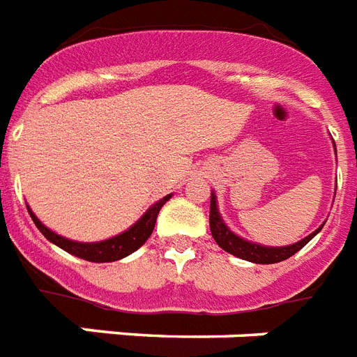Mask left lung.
<instances>
[{
	"label": "left lung",
	"instance_id": "left-lung-1",
	"mask_svg": "<svg viewBox=\"0 0 357 357\" xmlns=\"http://www.w3.org/2000/svg\"><path fill=\"white\" fill-rule=\"evenodd\" d=\"M324 227V225H322ZM322 227L314 230L312 234H309L307 238H303L298 243L287 245V247H264V245L252 243V241H247V239L239 238L230 230V228L225 225V221L221 219V213L217 209V198L211 192V202H209V228H211V236L217 241V245L225 249L227 252L234 255V257L241 258V260H247V262L255 264H277L287 260L292 255L303 249L309 241H311L314 236H317Z\"/></svg>",
	"mask_w": 357,
	"mask_h": 357
}]
</instances>
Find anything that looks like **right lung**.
Here are the masks:
<instances>
[{
	"mask_svg": "<svg viewBox=\"0 0 357 357\" xmlns=\"http://www.w3.org/2000/svg\"><path fill=\"white\" fill-rule=\"evenodd\" d=\"M172 195L160 198L159 202H155L151 208L146 211V213L138 219V221L125 230L123 234L119 236H114L110 239H105V241H97V243H80V241H73V239H67L63 236H58L56 232H52L50 228H46L43 222L35 217V213L31 209L27 208L31 219H33L35 227L39 228L40 234L45 236L48 241H52L54 245H58L59 249H63L69 255H75L78 258H84L88 262H116V260H121V258L129 257L130 252H135L136 249H140L148 238L151 236L155 228V222H157V215H159L160 208L170 200Z\"/></svg>",
	"mask_w": 357,
	"mask_h": 357,
	"instance_id": "1",
	"label": "right lung"
}]
</instances>
